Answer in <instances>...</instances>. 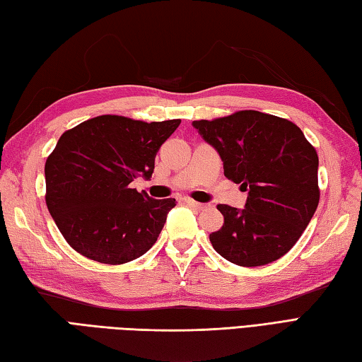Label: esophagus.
I'll use <instances>...</instances> for the list:
<instances>
[{"label": "esophagus", "mask_w": 362, "mask_h": 362, "mask_svg": "<svg viewBox=\"0 0 362 362\" xmlns=\"http://www.w3.org/2000/svg\"><path fill=\"white\" fill-rule=\"evenodd\" d=\"M185 204H187V205H189V206H193V209H196V210H205V209H206V205H205V204L196 202V201H193V199H189V197H187V199H185Z\"/></svg>", "instance_id": "1"}]
</instances>
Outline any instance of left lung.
Here are the masks:
<instances>
[{"label":"left lung","mask_w":362,"mask_h":362,"mask_svg":"<svg viewBox=\"0 0 362 362\" xmlns=\"http://www.w3.org/2000/svg\"><path fill=\"white\" fill-rule=\"evenodd\" d=\"M218 151L228 180L247 191L243 210L219 204L224 224L210 235L221 257L255 267L288 253L319 205V157L294 122L257 110L193 121Z\"/></svg>","instance_id":"1"}]
</instances>
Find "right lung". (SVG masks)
Listing matches in <instances>:
<instances>
[{"mask_svg": "<svg viewBox=\"0 0 362 362\" xmlns=\"http://www.w3.org/2000/svg\"><path fill=\"white\" fill-rule=\"evenodd\" d=\"M179 124L180 119L103 115L59 138L45 163V199L76 252L98 263L122 264L156 244L175 199H152L130 183L151 179L160 146Z\"/></svg>", "mask_w": 362, "mask_h": 362, "instance_id": "1", "label": "right lung"}]
</instances>
